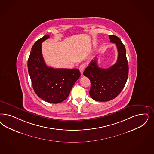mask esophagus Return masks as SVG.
<instances>
[{
    "instance_id": "34e87169",
    "label": "esophagus",
    "mask_w": 154,
    "mask_h": 154,
    "mask_svg": "<svg viewBox=\"0 0 154 154\" xmlns=\"http://www.w3.org/2000/svg\"><path fill=\"white\" fill-rule=\"evenodd\" d=\"M85 64H82V65L80 66L79 70L82 75H83V71L85 70Z\"/></svg>"
}]
</instances>
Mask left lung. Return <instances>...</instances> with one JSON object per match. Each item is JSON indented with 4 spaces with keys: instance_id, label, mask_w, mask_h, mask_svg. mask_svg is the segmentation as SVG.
Listing matches in <instances>:
<instances>
[{
    "instance_id": "1",
    "label": "left lung",
    "mask_w": 154,
    "mask_h": 154,
    "mask_svg": "<svg viewBox=\"0 0 154 154\" xmlns=\"http://www.w3.org/2000/svg\"><path fill=\"white\" fill-rule=\"evenodd\" d=\"M109 38L117 48L116 63L108 69H103L98 66L95 58L83 72L91 82L89 95L97 101H108L116 98L124 88L128 78L129 66L124 45L114 35H109Z\"/></svg>"
}]
</instances>
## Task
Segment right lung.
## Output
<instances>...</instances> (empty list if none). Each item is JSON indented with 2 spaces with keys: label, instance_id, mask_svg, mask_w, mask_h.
<instances>
[{
  "label": "right lung",
  "instance_id": "right-lung-1",
  "mask_svg": "<svg viewBox=\"0 0 154 154\" xmlns=\"http://www.w3.org/2000/svg\"><path fill=\"white\" fill-rule=\"evenodd\" d=\"M49 37V35H45L33 45L28 69L35 93L48 103L58 104L67 98L80 72L78 69H54L46 66L41 44Z\"/></svg>",
  "mask_w": 154,
  "mask_h": 154
}]
</instances>
